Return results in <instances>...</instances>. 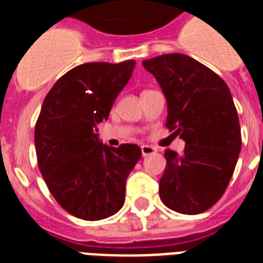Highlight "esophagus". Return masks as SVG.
I'll return each instance as SVG.
<instances>
[{
    "instance_id": "34e87169",
    "label": "esophagus",
    "mask_w": 263,
    "mask_h": 263,
    "mask_svg": "<svg viewBox=\"0 0 263 263\" xmlns=\"http://www.w3.org/2000/svg\"><path fill=\"white\" fill-rule=\"evenodd\" d=\"M141 151H142V156H148V155L155 154V152H156V148L149 146V145H142V146H141Z\"/></svg>"
}]
</instances>
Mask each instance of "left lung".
I'll use <instances>...</instances> for the list:
<instances>
[{
  "mask_svg": "<svg viewBox=\"0 0 263 263\" xmlns=\"http://www.w3.org/2000/svg\"><path fill=\"white\" fill-rule=\"evenodd\" d=\"M142 65L165 94L166 126L186 142L182 155L165 151L160 200L177 213L200 214L224 194L241 152L231 91L220 76L186 54H162Z\"/></svg>",
  "mask_w": 263,
  "mask_h": 263,
  "instance_id": "left-lung-1",
  "label": "left lung"
}]
</instances>
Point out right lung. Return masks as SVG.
Returning a JSON list of instances; mask_svg holds the SVG:
<instances>
[{
    "label": "right lung",
    "instance_id": "add662e5",
    "mask_svg": "<svg viewBox=\"0 0 263 263\" xmlns=\"http://www.w3.org/2000/svg\"><path fill=\"white\" fill-rule=\"evenodd\" d=\"M134 67V60L76 66L43 100L35 125L37 166L54 200L81 220H103L120 211L126 177L142 156L138 145L111 148L97 134Z\"/></svg>",
    "mask_w": 263,
    "mask_h": 263
}]
</instances>
